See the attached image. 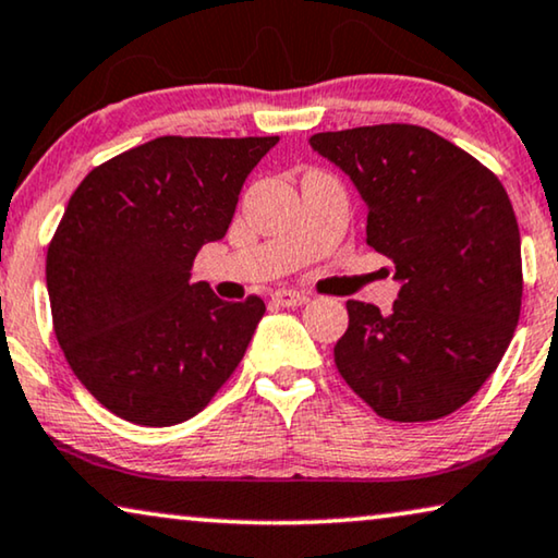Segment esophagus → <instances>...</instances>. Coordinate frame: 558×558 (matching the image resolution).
Segmentation results:
<instances>
[{
	"mask_svg": "<svg viewBox=\"0 0 558 558\" xmlns=\"http://www.w3.org/2000/svg\"><path fill=\"white\" fill-rule=\"evenodd\" d=\"M272 301L282 308H298V305H305L311 301L308 293H301V290H290V288H280L272 293Z\"/></svg>",
	"mask_w": 558,
	"mask_h": 558,
	"instance_id": "esophagus-1",
	"label": "esophagus"
}]
</instances>
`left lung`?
Listing matches in <instances>:
<instances>
[{"label":"left lung","mask_w":558,"mask_h":558,"mask_svg":"<svg viewBox=\"0 0 558 558\" xmlns=\"http://www.w3.org/2000/svg\"><path fill=\"white\" fill-rule=\"evenodd\" d=\"M308 144L356 184L366 245L402 282L389 316L347 303L336 368L384 420L447 417L496 372L521 316V234L504 184L412 123L313 133Z\"/></svg>","instance_id":"left-lung-1"}]
</instances>
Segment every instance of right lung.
<instances>
[{
	"mask_svg": "<svg viewBox=\"0 0 558 558\" xmlns=\"http://www.w3.org/2000/svg\"><path fill=\"white\" fill-rule=\"evenodd\" d=\"M278 136H159L77 184L47 245L52 328L106 410L146 427L194 417L245 356L265 303L190 282L222 240L242 182Z\"/></svg>",
	"mask_w": 558,
	"mask_h": 558,
	"instance_id": "obj_1",
	"label": "right lung"
}]
</instances>
